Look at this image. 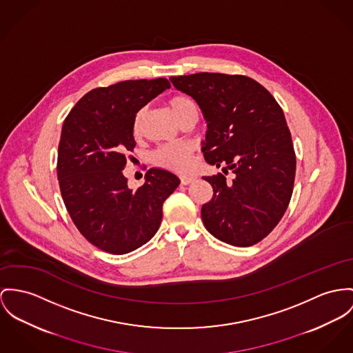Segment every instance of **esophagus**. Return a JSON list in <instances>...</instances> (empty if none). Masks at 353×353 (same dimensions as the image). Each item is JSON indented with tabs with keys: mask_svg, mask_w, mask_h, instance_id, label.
<instances>
[{
	"mask_svg": "<svg viewBox=\"0 0 353 353\" xmlns=\"http://www.w3.org/2000/svg\"><path fill=\"white\" fill-rule=\"evenodd\" d=\"M180 180H181V184H183V185H188V184L193 183V181L196 180V177H194V176H181Z\"/></svg>",
	"mask_w": 353,
	"mask_h": 353,
	"instance_id": "esophagus-1",
	"label": "esophagus"
}]
</instances>
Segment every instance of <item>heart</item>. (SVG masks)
I'll list each match as a JSON object with an SVG mask.
<instances>
[{
  "mask_svg": "<svg viewBox=\"0 0 353 353\" xmlns=\"http://www.w3.org/2000/svg\"><path fill=\"white\" fill-rule=\"evenodd\" d=\"M169 108L177 121L180 122L183 118L188 117L190 114H197V105L190 98V95H176L169 101ZM145 110H139L136 114L133 122V132L136 136H139L142 132V122H143ZM192 146L188 143H170L163 145L159 148L154 154V163L163 168L172 169L174 172H188L192 168Z\"/></svg>",
  "mask_w": 353,
  "mask_h": 353,
  "instance_id": "heart-1",
  "label": "heart"
}]
</instances>
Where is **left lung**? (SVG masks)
Wrapping results in <instances>:
<instances>
[{"label":"left lung","mask_w":353,"mask_h":353,"mask_svg":"<svg viewBox=\"0 0 353 353\" xmlns=\"http://www.w3.org/2000/svg\"><path fill=\"white\" fill-rule=\"evenodd\" d=\"M192 97L207 122L203 153L221 173L203 177L212 199L201 207L210 234L248 247L266 238L288 210L296 177V153L281 106L258 81L243 75L199 72L172 77Z\"/></svg>","instance_id":"left-lung-1"}]
</instances>
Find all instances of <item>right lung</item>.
Returning <instances> with one entry per match:
<instances>
[{"mask_svg": "<svg viewBox=\"0 0 353 353\" xmlns=\"http://www.w3.org/2000/svg\"><path fill=\"white\" fill-rule=\"evenodd\" d=\"M170 87L168 79L115 83L87 92L67 115L57 152V180L65 208L81 235L122 255L148 243L163 219V201L180 184L152 168L138 190L122 170L133 152L136 114Z\"/></svg>", "mask_w": 353, "mask_h": 353, "instance_id": "1", "label": "right lung"}]
</instances>
